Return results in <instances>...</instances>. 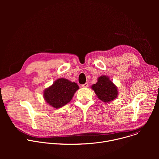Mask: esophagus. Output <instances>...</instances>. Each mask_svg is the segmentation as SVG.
<instances>
[{
    "label": "esophagus",
    "mask_w": 159,
    "mask_h": 159,
    "mask_svg": "<svg viewBox=\"0 0 159 159\" xmlns=\"http://www.w3.org/2000/svg\"><path fill=\"white\" fill-rule=\"evenodd\" d=\"M81 87H88V84L87 83H85L84 84L81 85Z\"/></svg>",
    "instance_id": "1"
}]
</instances>
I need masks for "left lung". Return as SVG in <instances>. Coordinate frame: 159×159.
Returning a JSON list of instances; mask_svg holds the SVG:
<instances>
[{
  "label": "left lung",
  "instance_id": "obj_1",
  "mask_svg": "<svg viewBox=\"0 0 159 159\" xmlns=\"http://www.w3.org/2000/svg\"><path fill=\"white\" fill-rule=\"evenodd\" d=\"M98 98L104 102L115 100L118 96V87L106 75L98 77L96 84L91 86Z\"/></svg>",
  "mask_w": 159,
  "mask_h": 159
}]
</instances>
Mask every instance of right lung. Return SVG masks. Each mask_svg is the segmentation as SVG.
<instances>
[{"label":"right lung","instance_id":"right-lung-1","mask_svg":"<svg viewBox=\"0 0 159 159\" xmlns=\"http://www.w3.org/2000/svg\"><path fill=\"white\" fill-rule=\"evenodd\" d=\"M79 89L75 82L61 78L56 80L49 87L44 89L43 98L50 106L58 109L69 103Z\"/></svg>","mask_w":159,"mask_h":159}]
</instances>
